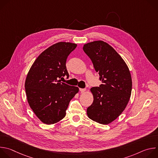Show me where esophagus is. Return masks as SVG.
Returning a JSON list of instances; mask_svg holds the SVG:
<instances>
[{"label": "esophagus", "mask_w": 158, "mask_h": 158, "mask_svg": "<svg viewBox=\"0 0 158 158\" xmlns=\"http://www.w3.org/2000/svg\"><path fill=\"white\" fill-rule=\"evenodd\" d=\"M85 89H82V88H79V91L81 92V93H84L85 91Z\"/></svg>", "instance_id": "esophagus-1"}]
</instances>
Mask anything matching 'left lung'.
Wrapping results in <instances>:
<instances>
[{"label":"left lung","mask_w":158,"mask_h":158,"mask_svg":"<svg viewBox=\"0 0 158 158\" xmlns=\"http://www.w3.org/2000/svg\"><path fill=\"white\" fill-rule=\"evenodd\" d=\"M84 52L91 59L102 84L91 89L94 97L87 114L94 121L108 124L126 108L131 94L132 79L126 62L107 43L97 40L85 44Z\"/></svg>","instance_id":"left-lung-1"}]
</instances>
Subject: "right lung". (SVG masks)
Returning <instances> with one entry per match:
<instances>
[{"label": "right lung", "instance_id": "obj_1", "mask_svg": "<svg viewBox=\"0 0 158 158\" xmlns=\"http://www.w3.org/2000/svg\"><path fill=\"white\" fill-rule=\"evenodd\" d=\"M77 44L60 42L43 51L27 74L25 89L31 108L44 124H52L62 119L70 101L79 91L60 80L69 78L66 60ZM64 79V78H63Z\"/></svg>", "mask_w": 158, "mask_h": 158}]
</instances>
